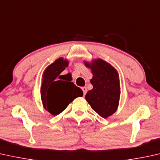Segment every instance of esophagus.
Instances as JSON below:
<instances>
[{
	"instance_id": "1",
	"label": "esophagus",
	"mask_w": 160,
	"mask_h": 160,
	"mask_svg": "<svg viewBox=\"0 0 160 160\" xmlns=\"http://www.w3.org/2000/svg\"><path fill=\"white\" fill-rule=\"evenodd\" d=\"M82 90H83V92H84V95H85V94H87V88L86 87H82Z\"/></svg>"
}]
</instances>
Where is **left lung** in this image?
<instances>
[{"mask_svg": "<svg viewBox=\"0 0 160 160\" xmlns=\"http://www.w3.org/2000/svg\"><path fill=\"white\" fill-rule=\"evenodd\" d=\"M91 69L90 81L93 89L89 90L85 98L91 108L103 118L112 115L118 107L120 87L118 73L114 67L102 59L85 62Z\"/></svg>", "mask_w": 160, "mask_h": 160, "instance_id": "left-lung-1", "label": "left lung"}]
</instances>
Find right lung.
<instances>
[{
  "instance_id": "right-lung-1",
  "label": "right lung",
  "mask_w": 160,
  "mask_h": 160,
  "mask_svg": "<svg viewBox=\"0 0 160 160\" xmlns=\"http://www.w3.org/2000/svg\"><path fill=\"white\" fill-rule=\"evenodd\" d=\"M68 66V61L60 58L48 66L43 73L41 99L44 108L52 115L60 114L73 99L83 96L82 90L71 81L68 82L66 75L61 76Z\"/></svg>"
}]
</instances>
